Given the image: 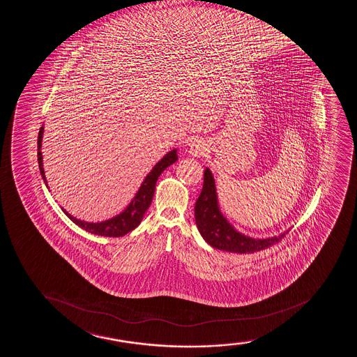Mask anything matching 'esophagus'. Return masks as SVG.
<instances>
[{"label":"esophagus","mask_w":357,"mask_h":357,"mask_svg":"<svg viewBox=\"0 0 357 357\" xmlns=\"http://www.w3.org/2000/svg\"><path fill=\"white\" fill-rule=\"evenodd\" d=\"M189 153L194 157H200L207 151V144L200 138H195L188 145Z\"/></svg>","instance_id":"esophagus-1"}]
</instances>
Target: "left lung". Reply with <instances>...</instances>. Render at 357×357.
Listing matches in <instances>:
<instances>
[{
    "instance_id": "left-lung-1",
    "label": "left lung",
    "mask_w": 357,
    "mask_h": 357,
    "mask_svg": "<svg viewBox=\"0 0 357 357\" xmlns=\"http://www.w3.org/2000/svg\"><path fill=\"white\" fill-rule=\"evenodd\" d=\"M195 222L202 238L218 250L229 252H255L280 241L288 231L269 238H252L243 234L222 215L218 202L213 174L208 168L204 172V187L195 204Z\"/></svg>"
}]
</instances>
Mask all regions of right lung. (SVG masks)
Instances as JSON below:
<instances>
[{"instance_id": "1", "label": "right lung", "mask_w": 357, "mask_h": 357, "mask_svg": "<svg viewBox=\"0 0 357 357\" xmlns=\"http://www.w3.org/2000/svg\"><path fill=\"white\" fill-rule=\"evenodd\" d=\"M43 135H44V126H41L39 135H38V163H39L41 177H43L46 187L49 189L45 172L43 168L44 167L43 165V153H41ZM176 149L169 151L167 155H164L163 158L158 163H156V165L152 168L151 172H149L146 177L144 178L138 192L135 193V197L132 199L128 207L123 209V212L118 214V215H115V217L111 218L108 220H105V222H88L76 219L71 214L68 213L66 209L62 207L63 212L66 214V217L69 218L71 222H75L81 229H86V232H89V234L103 236V237H121V236H125L128 232H131L132 229H135L143 220L144 214L151 205L152 197H153L155 188H156L157 180L165 169L176 162Z\"/></svg>"}]
</instances>
